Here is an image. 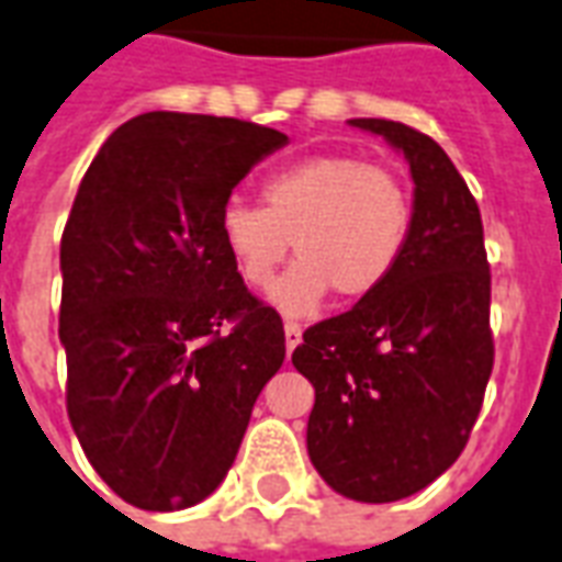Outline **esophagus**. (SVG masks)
Returning <instances> with one entry per match:
<instances>
[{
  "label": "esophagus",
  "instance_id": "obj_1",
  "mask_svg": "<svg viewBox=\"0 0 562 562\" xmlns=\"http://www.w3.org/2000/svg\"><path fill=\"white\" fill-rule=\"evenodd\" d=\"M301 339H303L301 324H297V322H285V348H289V351H294V348L301 345Z\"/></svg>",
  "mask_w": 562,
  "mask_h": 562
}]
</instances>
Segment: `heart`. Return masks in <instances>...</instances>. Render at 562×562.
<instances>
[{
	"label": "heart",
	"mask_w": 562,
	"mask_h": 562,
	"mask_svg": "<svg viewBox=\"0 0 562 562\" xmlns=\"http://www.w3.org/2000/svg\"><path fill=\"white\" fill-rule=\"evenodd\" d=\"M414 196L393 166L357 154H318L280 169L261 187V207L232 199L220 207L217 232L240 280L265 289L294 249V265L273 303L310 313L327 289L339 301L378 292L405 256Z\"/></svg>",
	"instance_id": "b5f03b06"
}]
</instances>
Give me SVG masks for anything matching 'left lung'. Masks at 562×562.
<instances>
[{
    "label": "left lung",
    "instance_id": "left-lung-1",
    "mask_svg": "<svg viewBox=\"0 0 562 562\" xmlns=\"http://www.w3.org/2000/svg\"><path fill=\"white\" fill-rule=\"evenodd\" d=\"M405 151L414 226L393 277L306 327L292 363L315 386L306 450L334 492L402 501L459 459L494 366L492 270L476 199L431 136L351 119Z\"/></svg>",
    "mask_w": 562,
    "mask_h": 562
}]
</instances>
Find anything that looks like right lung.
Segmentation results:
<instances>
[{
    "label": "right lung",
    "mask_w": 562,
    "mask_h": 562,
    "mask_svg": "<svg viewBox=\"0 0 562 562\" xmlns=\"http://www.w3.org/2000/svg\"><path fill=\"white\" fill-rule=\"evenodd\" d=\"M285 139L145 112L82 176L61 232L65 402L91 468L136 509L205 501L285 360L280 313L244 285L217 232L235 184Z\"/></svg>",
    "instance_id": "add662e5"
}]
</instances>
